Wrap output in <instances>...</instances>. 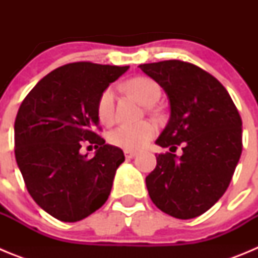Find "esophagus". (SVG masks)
Listing matches in <instances>:
<instances>
[{
	"label": "esophagus",
	"instance_id": "obj_1",
	"mask_svg": "<svg viewBox=\"0 0 258 258\" xmlns=\"http://www.w3.org/2000/svg\"><path fill=\"white\" fill-rule=\"evenodd\" d=\"M124 156H125V159H127V160H129V159H133V157L136 156V152L131 151V150H125Z\"/></svg>",
	"mask_w": 258,
	"mask_h": 258
}]
</instances>
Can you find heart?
Returning <instances> with one entry per match:
<instances>
[{
    "label": "heart",
    "mask_w": 258,
    "mask_h": 258,
    "mask_svg": "<svg viewBox=\"0 0 258 258\" xmlns=\"http://www.w3.org/2000/svg\"><path fill=\"white\" fill-rule=\"evenodd\" d=\"M126 89L145 104H152L160 98L161 89L155 80L138 76L129 80ZM97 115L99 121L111 125L115 120V90L108 86L102 92L97 102ZM156 133V125L151 121L138 124H122L108 134L111 145L125 150H140L150 142Z\"/></svg>",
    "instance_id": "obj_1"
}]
</instances>
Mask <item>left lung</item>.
<instances>
[{"instance_id": "8db88e82", "label": "left lung", "mask_w": 258, "mask_h": 258, "mask_svg": "<svg viewBox=\"0 0 258 258\" xmlns=\"http://www.w3.org/2000/svg\"><path fill=\"white\" fill-rule=\"evenodd\" d=\"M169 98L170 117L156 143L170 152L156 156L146 177L152 203L179 220L198 217L229 187L241 155V117L225 86L192 63L141 64ZM182 145V155L175 152Z\"/></svg>"}]
</instances>
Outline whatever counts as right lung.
Segmentation results:
<instances>
[{
	"mask_svg": "<svg viewBox=\"0 0 258 258\" xmlns=\"http://www.w3.org/2000/svg\"><path fill=\"white\" fill-rule=\"evenodd\" d=\"M127 68L68 63L41 79L20 104L15 159L32 199L56 220H83L108 199L125 157L97 133V102ZM84 143L97 149L92 159L79 154Z\"/></svg>",
	"mask_w": 258,
	"mask_h": 258,
	"instance_id": "obj_1",
	"label": "right lung"
}]
</instances>
